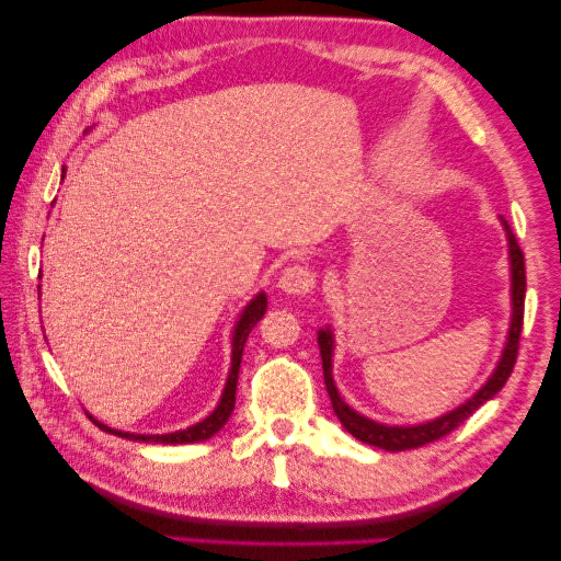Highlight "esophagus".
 <instances>
[{
	"label": "esophagus",
	"instance_id": "34e87169",
	"mask_svg": "<svg viewBox=\"0 0 561 561\" xmlns=\"http://www.w3.org/2000/svg\"><path fill=\"white\" fill-rule=\"evenodd\" d=\"M278 288L283 293H293V296H306V293L316 288V273L308 265L293 263L278 278Z\"/></svg>",
	"mask_w": 561,
	"mask_h": 561
}]
</instances>
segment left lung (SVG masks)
<instances>
[{
	"label": "left lung",
	"mask_w": 561,
	"mask_h": 561,
	"mask_svg": "<svg viewBox=\"0 0 561 561\" xmlns=\"http://www.w3.org/2000/svg\"><path fill=\"white\" fill-rule=\"evenodd\" d=\"M504 231H507V243H510V268H512V323H510V335L507 343H504V353L500 357L497 367L490 375V380L477 390L470 400L462 402L460 408L449 410L447 415L422 422V425H382V422H375L370 417L355 412L351 405H345L341 392L335 388L333 380V333L330 328L318 330V347L320 357H323V375H325V388L330 394V402H333V410L337 420L343 422V427L353 437L360 439L365 445L388 449V453H402V449H415L427 443H435V439L445 437L462 425V422L472 415V412L484 405V402L492 400L497 394L504 382L514 370V363H517V351H519V335H522V320H525V290H527V275H525V255H522V248L514 238L512 228L507 220L502 218Z\"/></svg>",
	"instance_id": "1"
}]
</instances>
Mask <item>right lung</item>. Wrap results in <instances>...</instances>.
Wrapping results in <instances>:
<instances>
[{"instance_id": "1", "label": "right lung", "mask_w": 561, "mask_h": 561, "mask_svg": "<svg viewBox=\"0 0 561 561\" xmlns=\"http://www.w3.org/2000/svg\"><path fill=\"white\" fill-rule=\"evenodd\" d=\"M265 306H268V300H265V293H259L248 306L243 308L241 318H238L236 330H233V355H231V370H228V380H226V388L224 394H220V402L216 405V410L210 412L206 420L196 422V425H191L186 430H179V433H169V435H134V433H122V430H112L106 425H96L101 430H106V433L118 435V437H126V439H139V443H156V445H186V443H201V439H208L214 437L220 427L226 425L228 417H231V412L236 408V385H238V367H241V357H243V345L248 341V335H251L253 325L259 323V320L265 316Z\"/></svg>"}]
</instances>
